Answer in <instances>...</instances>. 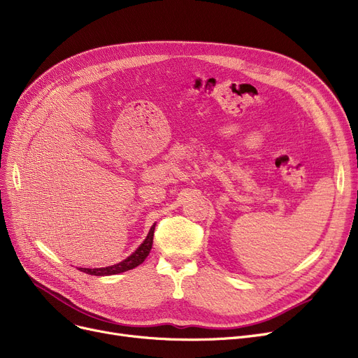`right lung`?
<instances>
[{"mask_svg": "<svg viewBox=\"0 0 358 358\" xmlns=\"http://www.w3.org/2000/svg\"><path fill=\"white\" fill-rule=\"evenodd\" d=\"M154 231H155V224H152V228H150L148 236L141 243L139 248L134 254L129 255L126 259L117 262V264L108 266V267H101V268H80V270L83 273L91 274V275H113V274H120V273H124L127 270H131V268L138 267L139 264H142V262L145 261V258L150 252V248H152Z\"/></svg>", "mask_w": 358, "mask_h": 358, "instance_id": "obj_1", "label": "right lung"}]
</instances>
